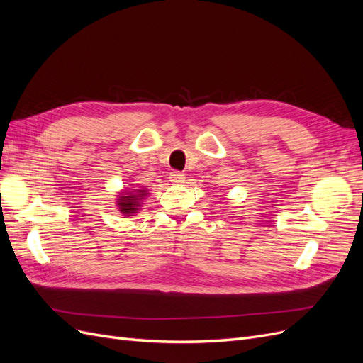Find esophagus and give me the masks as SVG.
I'll return each instance as SVG.
<instances>
[{
	"label": "esophagus",
	"mask_w": 363,
	"mask_h": 363,
	"mask_svg": "<svg viewBox=\"0 0 363 363\" xmlns=\"http://www.w3.org/2000/svg\"><path fill=\"white\" fill-rule=\"evenodd\" d=\"M184 181H185L184 173H181L178 170H173L170 173V182H173V184H184Z\"/></svg>",
	"instance_id": "34e87169"
}]
</instances>
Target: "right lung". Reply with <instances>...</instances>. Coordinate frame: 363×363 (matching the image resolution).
Wrapping results in <instances>:
<instances>
[{
	"mask_svg": "<svg viewBox=\"0 0 363 363\" xmlns=\"http://www.w3.org/2000/svg\"><path fill=\"white\" fill-rule=\"evenodd\" d=\"M148 190L147 188H129V190H123L117 196L116 206L124 216H133L143 206V201L147 199Z\"/></svg>",
	"mask_w": 363,
	"mask_h": 363,
	"instance_id": "obj_1",
	"label": "right lung"
}]
</instances>
